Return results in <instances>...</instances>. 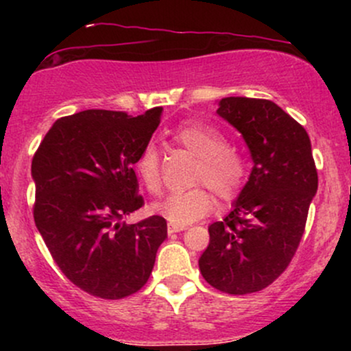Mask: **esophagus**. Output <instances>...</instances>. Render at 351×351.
Returning <instances> with one entry per match:
<instances>
[{
    "mask_svg": "<svg viewBox=\"0 0 351 351\" xmlns=\"http://www.w3.org/2000/svg\"><path fill=\"white\" fill-rule=\"evenodd\" d=\"M183 229H186V228L178 226V224H168V234H175V232L183 231Z\"/></svg>",
    "mask_w": 351,
    "mask_h": 351,
    "instance_id": "1",
    "label": "esophagus"
}]
</instances>
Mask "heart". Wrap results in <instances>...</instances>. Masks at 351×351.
Listing matches in <instances>:
<instances>
[{"label": "heart", "instance_id": "b5f03b06", "mask_svg": "<svg viewBox=\"0 0 351 351\" xmlns=\"http://www.w3.org/2000/svg\"><path fill=\"white\" fill-rule=\"evenodd\" d=\"M173 142L198 155L193 170V184L199 186L173 193L153 206V211L167 217L171 224L195 223L216 208V193L221 199L239 195L247 180V162L237 148L228 145L226 136L213 125L196 122L181 123L171 134ZM135 173L152 195L162 191V153L153 143L145 145L135 160ZM206 184L209 190L203 187Z\"/></svg>", "mask_w": 351, "mask_h": 351}]
</instances>
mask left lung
<instances>
[{"label":"left lung","mask_w":351,"mask_h":351,"mask_svg":"<svg viewBox=\"0 0 351 351\" xmlns=\"http://www.w3.org/2000/svg\"><path fill=\"white\" fill-rule=\"evenodd\" d=\"M217 115L241 132L254 167L232 211L208 228L199 271L217 291L244 295L271 285L291 264L318 176L308 134L277 104L226 97Z\"/></svg>","instance_id":"1"}]
</instances>
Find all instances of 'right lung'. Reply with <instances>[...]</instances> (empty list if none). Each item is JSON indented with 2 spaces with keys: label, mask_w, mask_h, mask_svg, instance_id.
I'll list each match as a JSON object with an SVG mask.
<instances>
[{
  "label": "right lung",
  "mask_w": 351,
  "mask_h": 351,
  "mask_svg": "<svg viewBox=\"0 0 351 351\" xmlns=\"http://www.w3.org/2000/svg\"><path fill=\"white\" fill-rule=\"evenodd\" d=\"M162 110L62 117L33 156L36 228L64 276L94 297L117 300L138 292L167 237L162 216L120 223L143 206L134 165Z\"/></svg>",
  "instance_id": "right-lung-1"
}]
</instances>
